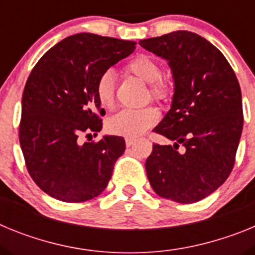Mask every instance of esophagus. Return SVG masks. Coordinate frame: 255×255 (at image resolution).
Returning <instances> with one entry per match:
<instances>
[{"mask_svg": "<svg viewBox=\"0 0 255 255\" xmlns=\"http://www.w3.org/2000/svg\"><path fill=\"white\" fill-rule=\"evenodd\" d=\"M135 143V139H129V138H126L125 139V144H126V147H131L132 144Z\"/></svg>", "mask_w": 255, "mask_h": 255, "instance_id": "34e87169", "label": "esophagus"}]
</instances>
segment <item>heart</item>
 Instances as JSON below:
<instances>
[{
    "label": "heart",
    "instance_id": "heart-1",
    "mask_svg": "<svg viewBox=\"0 0 255 255\" xmlns=\"http://www.w3.org/2000/svg\"><path fill=\"white\" fill-rule=\"evenodd\" d=\"M125 70L143 82L149 84V94L157 102H166L172 96V85L162 78V67L157 60L148 55H138L126 64ZM96 96L100 105L111 108L115 102L114 75L110 71L103 73L96 83ZM158 111L154 107L139 110H123L107 121V130L111 134L135 139L157 124Z\"/></svg>",
    "mask_w": 255,
    "mask_h": 255
}]
</instances>
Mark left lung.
<instances>
[{
	"label": "left lung",
	"mask_w": 255,
	"mask_h": 255,
	"mask_svg": "<svg viewBox=\"0 0 255 255\" xmlns=\"http://www.w3.org/2000/svg\"><path fill=\"white\" fill-rule=\"evenodd\" d=\"M139 44L166 58L175 80L171 110L153 130L175 143L153 144L148 180L159 197L195 203L217 190L234 168L244 123L238 78L222 52L191 31Z\"/></svg>",
	"instance_id": "obj_1"
}]
</instances>
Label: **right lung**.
Listing matches in <instances>:
<instances>
[{
	"instance_id": "1",
	"label": "right lung",
	"mask_w": 255,
	"mask_h": 255,
	"mask_svg": "<svg viewBox=\"0 0 255 255\" xmlns=\"http://www.w3.org/2000/svg\"><path fill=\"white\" fill-rule=\"evenodd\" d=\"M135 44L79 33L48 49L31 70L21 100L20 147L33 181L52 198L82 203L107 186L125 140L108 135L80 144V136L102 129L106 112L96 83Z\"/></svg>"
}]
</instances>
